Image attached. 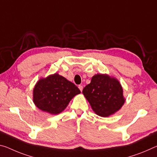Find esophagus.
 I'll return each instance as SVG.
<instances>
[{
    "label": "esophagus",
    "mask_w": 157,
    "mask_h": 157,
    "mask_svg": "<svg viewBox=\"0 0 157 157\" xmlns=\"http://www.w3.org/2000/svg\"><path fill=\"white\" fill-rule=\"evenodd\" d=\"M78 88L79 90H80L81 91H82V89H83V86L82 85H79L78 86Z\"/></svg>",
    "instance_id": "esophagus-1"
}]
</instances>
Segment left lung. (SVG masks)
I'll return each instance as SVG.
<instances>
[{"label": "left lung", "mask_w": 157, "mask_h": 157, "mask_svg": "<svg viewBox=\"0 0 157 157\" xmlns=\"http://www.w3.org/2000/svg\"><path fill=\"white\" fill-rule=\"evenodd\" d=\"M82 93L96 114L103 117L118 111L125 102L119 81L106 75H95Z\"/></svg>", "instance_id": "8db88e82"}]
</instances>
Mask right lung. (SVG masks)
Returning <instances> with one entry per match:
<instances>
[{"label": "right lung", "mask_w": 157, "mask_h": 157, "mask_svg": "<svg viewBox=\"0 0 157 157\" xmlns=\"http://www.w3.org/2000/svg\"><path fill=\"white\" fill-rule=\"evenodd\" d=\"M79 93L76 85L55 73L37 82L33 89V102L41 110L56 114L61 113Z\"/></svg>", "instance_id": "add662e5"}]
</instances>
